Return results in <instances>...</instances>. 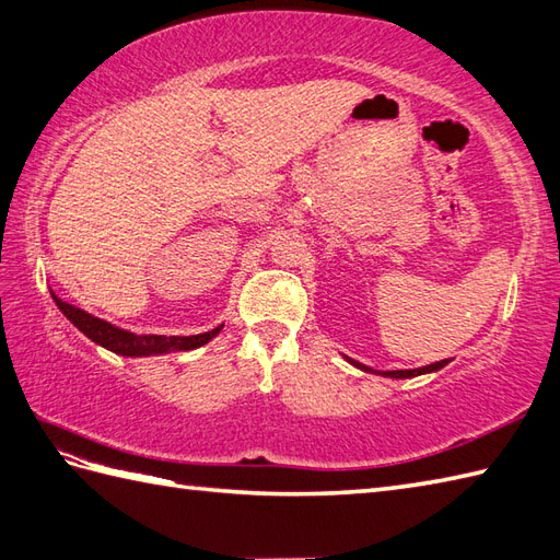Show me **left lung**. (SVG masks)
<instances>
[{"instance_id":"obj_1","label":"left lung","mask_w":560,"mask_h":560,"mask_svg":"<svg viewBox=\"0 0 560 560\" xmlns=\"http://www.w3.org/2000/svg\"><path fill=\"white\" fill-rule=\"evenodd\" d=\"M351 365H357V368H361V371H365V373H375L373 368H368V365H363V363H359V361H353V359H349V357H345ZM448 363V359H444V361H438V363H430V365H422V368H413V371H385V373H380V375H385V377H397V380H401V377H416V375H425V373H434V371H440V368H444Z\"/></svg>"}]
</instances>
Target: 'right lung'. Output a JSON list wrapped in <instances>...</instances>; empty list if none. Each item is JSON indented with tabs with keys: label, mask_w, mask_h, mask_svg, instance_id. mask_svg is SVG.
Masks as SVG:
<instances>
[{
	"label": "right lung",
	"mask_w": 560,
	"mask_h": 560,
	"mask_svg": "<svg viewBox=\"0 0 560 560\" xmlns=\"http://www.w3.org/2000/svg\"><path fill=\"white\" fill-rule=\"evenodd\" d=\"M51 299L57 302L63 316L71 320L80 332L88 335L94 345H100L114 353H120V357H152V353H166V351H189V349H197V347H203L207 342H211V339L223 330V325H218L211 332L189 335V337L135 335L128 330H120V327L106 323L102 318H94L92 313L63 302V299H59L54 292H51Z\"/></svg>",
	"instance_id": "1"
}]
</instances>
